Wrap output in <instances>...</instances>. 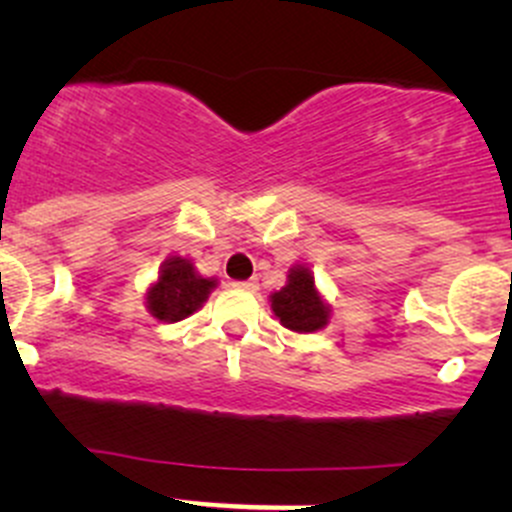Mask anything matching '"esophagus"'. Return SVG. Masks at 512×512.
Masks as SVG:
<instances>
[{"mask_svg":"<svg viewBox=\"0 0 512 512\" xmlns=\"http://www.w3.org/2000/svg\"><path fill=\"white\" fill-rule=\"evenodd\" d=\"M237 289H245V292H257L260 289V285H257L255 280H245V282H235Z\"/></svg>","mask_w":512,"mask_h":512,"instance_id":"1","label":"esophagus"}]
</instances>
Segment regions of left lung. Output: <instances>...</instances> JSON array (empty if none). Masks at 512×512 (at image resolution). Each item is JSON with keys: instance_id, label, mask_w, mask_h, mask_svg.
Masks as SVG:
<instances>
[{"instance_id": "left-lung-1", "label": "left lung", "mask_w": 512, "mask_h": 512, "mask_svg": "<svg viewBox=\"0 0 512 512\" xmlns=\"http://www.w3.org/2000/svg\"><path fill=\"white\" fill-rule=\"evenodd\" d=\"M270 302L282 327L292 329V332H317L329 322V307L319 297L312 272L304 265L289 270L287 285L272 294Z\"/></svg>"}]
</instances>
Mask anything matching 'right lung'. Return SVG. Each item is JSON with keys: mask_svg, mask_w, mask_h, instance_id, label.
Segmentation results:
<instances>
[{"mask_svg": "<svg viewBox=\"0 0 512 512\" xmlns=\"http://www.w3.org/2000/svg\"><path fill=\"white\" fill-rule=\"evenodd\" d=\"M215 285H218L215 280L200 277L190 260L170 257L165 260L156 285L146 292V307L160 322H180L203 307Z\"/></svg>", "mask_w": 512, "mask_h": 512, "instance_id": "right-lung-1", "label": "right lung"}]
</instances>
